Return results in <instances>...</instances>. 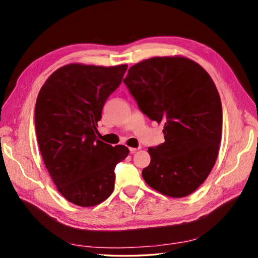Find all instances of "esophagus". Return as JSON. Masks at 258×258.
I'll use <instances>...</instances> for the list:
<instances>
[{"label":"esophagus","mask_w":258,"mask_h":258,"mask_svg":"<svg viewBox=\"0 0 258 258\" xmlns=\"http://www.w3.org/2000/svg\"><path fill=\"white\" fill-rule=\"evenodd\" d=\"M139 150H141L140 146L139 147H130V152L132 153V154H133V153H135L136 151H139Z\"/></svg>","instance_id":"34e87169"}]
</instances>
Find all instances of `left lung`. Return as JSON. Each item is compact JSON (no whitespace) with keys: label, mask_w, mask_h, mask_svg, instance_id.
Returning <instances> with one entry per match:
<instances>
[{"label":"left lung","mask_w":258,"mask_h":258,"mask_svg":"<svg viewBox=\"0 0 258 258\" xmlns=\"http://www.w3.org/2000/svg\"><path fill=\"white\" fill-rule=\"evenodd\" d=\"M141 112L164 123V143L149 147L146 184L171 197L193 193L216 162L222 139L221 97L200 64L182 56L153 57L124 79Z\"/></svg>","instance_id":"obj_1"}]
</instances>
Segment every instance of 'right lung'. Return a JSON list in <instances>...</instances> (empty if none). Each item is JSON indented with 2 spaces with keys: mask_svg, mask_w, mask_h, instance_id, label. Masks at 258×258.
<instances>
[{
  "mask_svg": "<svg viewBox=\"0 0 258 258\" xmlns=\"http://www.w3.org/2000/svg\"><path fill=\"white\" fill-rule=\"evenodd\" d=\"M126 70V64L65 65L51 74L37 95L35 131L43 161L59 193L75 205L105 201L114 189L115 166L130 153L95 135L104 104Z\"/></svg>",
  "mask_w": 258,
  "mask_h": 258,
  "instance_id": "add662e5",
  "label": "right lung"
}]
</instances>
